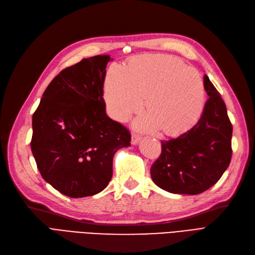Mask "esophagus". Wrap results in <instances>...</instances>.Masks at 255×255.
Masks as SVG:
<instances>
[{"label": "esophagus", "mask_w": 255, "mask_h": 255, "mask_svg": "<svg viewBox=\"0 0 255 255\" xmlns=\"http://www.w3.org/2000/svg\"><path fill=\"white\" fill-rule=\"evenodd\" d=\"M142 140V138L140 135H138V134H132V138H131V143H132V145H136L138 144V143L140 142Z\"/></svg>", "instance_id": "esophagus-1"}]
</instances>
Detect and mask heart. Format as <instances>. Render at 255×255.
Returning <instances> with one entry per match:
<instances>
[{"mask_svg": "<svg viewBox=\"0 0 255 255\" xmlns=\"http://www.w3.org/2000/svg\"><path fill=\"white\" fill-rule=\"evenodd\" d=\"M144 106L148 114L134 121L140 130L160 128L178 134L198 121L205 107V86L197 71L178 58L142 55L126 67L114 63L107 71L104 101L109 114L125 121Z\"/></svg>", "mask_w": 255, "mask_h": 255, "instance_id": "1", "label": "heart"}]
</instances>
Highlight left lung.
<instances>
[{
  "label": "left lung",
  "instance_id": "obj_1",
  "mask_svg": "<svg viewBox=\"0 0 255 255\" xmlns=\"http://www.w3.org/2000/svg\"><path fill=\"white\" fill-rule=\"evenodd\" d=\"M204 86L209 99L200 119L177 138L161 141V154L151 167L154 183L169 193L200 194L230 166L233 126L226 106L206 74Z\"/></svg>",
  "mask_w": 255,
  "mask_h": 255
}]
</instances>
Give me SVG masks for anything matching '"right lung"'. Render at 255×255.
<instances>
[{"mask_svg":"<svg viewBox=\"0 0 255 255\" xmlns=\"http://www.w3.org/2000/svg\"><path fill=\"white\" fill-rule=\"evenodd\" d=\"M110 56L62 70L32 116L31 149L43 179L72 198L102 192L112 179L114 154L130 146L128 130L111 120L103 100Z\"/></svg>","mask_w":255,"mask_h":255,"instance_id":"1","label":"right lung"}]
</instances>
